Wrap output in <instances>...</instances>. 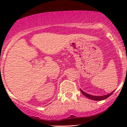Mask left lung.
Returning a JSON list of instances; mask_svg holds the SVG:
<instances>
[{"label": "left lung", "mask_w": 127, "mask_h": 127, "mask_svg": "<svg viewBox=\"0 0 127 127\" xmlns=\"http://www.w3.org/2000/svg\"><path fill=\"white\" fill-rule=\"evenodd\" d=\"M80 90H81V93H82V94L85 96V97H87V98L91 99V100H95V101H101V100L106 99L107 98H108L109 96L111 95L112 94H113V92H114V91H113V92H112V93H109V94H106V95H104L97 96V95H91V94H88V93L83 91L81 89H80Z\"/></svg>", "instance_id": "1"}]
</instances>
